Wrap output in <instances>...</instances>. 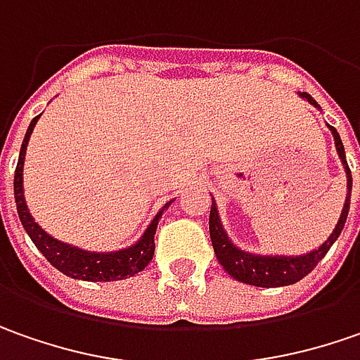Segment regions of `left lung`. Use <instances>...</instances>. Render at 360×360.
I'll list each match as a JSON object with an SVG mask.
<instances>
[{
    "label": "left lung",
    "mask_w": 360,
    "mask_h": 360,
    "mask_svg": "<svg viewBox=\"0 0 360 360\" xmlns=\"http://www.w3.org/2000/svg\"><path fill=\"white\" fill-rule=\"evenodd\" d=\"M311 105H316V101L311 95L301 94ZM328 129L333 131V137H335V147H337V153L341 157L345 171H347V201L342 207L341 219L337 223L335 231L330 233L327 241L323 243L319 249L311 251V253L301 255V257H261V255H251L245 253L241 249H237L233 243L229 241L227 233L221 227V221H219V213L215 203L211 205V215H209V235H211V241H213V249L217 255V261L223 265V269L229 273L233 279L247 283V285H255V287H287L292 285L297 281H301L307 277L319 261L328 253V249L333 247V243L339 239L342 227H345V221L349 215V205H351V189H353V177H351V169L347 165V157H345V147H342L341 137L335 127L328 125Z\"/></svg>",
    "instance_id": "obj_1"
}]
</instances>
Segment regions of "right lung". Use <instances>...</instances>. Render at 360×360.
Wrapping results in <instances>:
<instances>
[{
	"label": "right lung",
	"mask_w": 360,
	"mask_h": 360,
	"mask_svg": "<svg viewBox=\"0 0 360 360\" xmlns=\"http://www.w3.org/2000/svg\"><path fill=\"white\" fill-rule=\"evenodd\" d=\"M37 119H39V115L33 117V121L30 123V129L25 133V139L21 143L18 167H15V179H13L15 205H18V215L23 229L27 231V235L32 237V241L35 243V247L41 251L45 259L56 266L57 271H61L63 275H68L71 279L119 281L137 275L153 259L157 223H159V217L163 215V211H159V215L151 221V225L143 233L141 239L135 243L133 247L123 249V251H115V253H89V251H81L77 247H71L68 243H61L53 239V237H49L33 221L30 211H27L25 199H23V159H25L27 141L32 137ZM165 207H169V203Z\"/></svg>",
	"instance_id": "obj_1"
}]
</instances>
